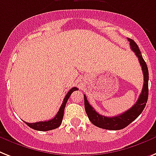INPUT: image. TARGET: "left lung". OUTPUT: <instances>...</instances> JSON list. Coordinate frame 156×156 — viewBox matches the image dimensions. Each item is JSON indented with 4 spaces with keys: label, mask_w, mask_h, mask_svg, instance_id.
<instances>
[{
    "label": "left lung",
    "mask_w": 156,
    "mask_h": 156,
    "mask_svg": "<svg viewBox=\"0 0 156 156\" xmlns=\"http://www.w3.org/2000/svg\"><path fill=\"white\" fill-rule=\"evenodd\" d=\"M130 45V48L135 53L138 58H139V63L142 67L143 76H144V82H143V89H142L141 94L139 95V99L136 103L133 105L127 111L124 112L122 114H119L115 117H105V116L101 115L93 106L88 103L86 96L84 97V108L87 115H88L89 120L93 125L98 127L102 128L105 129H112V130H118L126 127L129 124L134 121L139 117L146 106V104L147 102L148 99V80H149V73H148V68L147 63L142 56L140 50L139 49L138 45L132 39L128 38Z\"/></svg>",
    "instance_id": "8db88e82"
}]
</instances>
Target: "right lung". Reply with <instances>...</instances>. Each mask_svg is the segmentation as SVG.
Wrapping results in <instances>:
<instances>
[{
	"label": "right lung",
	"mask_w": 156,
	"mask_h": 156,
	"mask_svg": "<svg viewBox=\"0 0 156 156\" xmlns=\"http://www.w3.org/2000/svg\"><path fill=\"white\" fill-rule=\"evenodd\" d=\"M78 90V88L76 87H73L72 89L69 90L67 95L65 96V98L63 99V101L61 105L60 108L58 109V113L54 118H52L49 121H44V122H38L34 123H27V125L30 126L32 129H35V130H39V131H47V130H51V129H54L58 128L62 123V120L63 118V112H64V108H65L66 103L68 101V98H70L71 94H72L74 91Z\"/></svg>",
	"instance_id": "1"
}]
</instances>
